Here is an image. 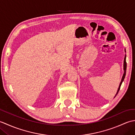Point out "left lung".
Returning <instances> with one entry per match:
<instances>
[{
	"label": "left lung",
	"mask_w": 135,
	"mask_h": 135,
	"mask_svg": "<svg viewBox=\"0 0 135 135\" xmlns=\"http://www.w3.org/2000/svg\"><path fill=\"white\" fill-rule=\"evenodd\" d=\"M124 74H123V76H122V79H121V82H120L119 88H118V90H117V93H116V94H115V97L117 96V94H118V91H119V89H120V88H121V86L122 83L123 81H124V78H125V75H126V70H127V62H126V55L125 56L124 61Z\"/></svg>",
	"instance_id": "left-lung-1"
}]
</instances>
